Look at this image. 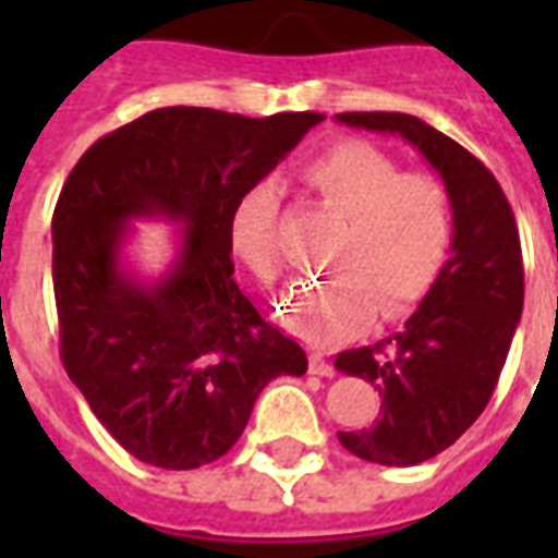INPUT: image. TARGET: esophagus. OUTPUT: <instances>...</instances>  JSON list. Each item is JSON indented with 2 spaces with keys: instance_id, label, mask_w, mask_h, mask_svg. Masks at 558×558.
Here are the masks:
<instances>
[{
  "instance_id": "34e87169",
  "label": "esophagus",
  "mask_w": 558,
  "mask_h": 558,
  "mask_svg": "<svg viewBox=\"0 0 558 558\" xmlns=\"http://www.w3.org/2000/svg\"><path fill=\"white\" fill-rule=\"evenodd\" d=\"M311 374L335 376V364L326 362V355H323V352H314V355H311Z\"/></svg>"
}]
</instances>
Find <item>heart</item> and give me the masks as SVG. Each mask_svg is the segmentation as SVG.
Here are the masks:
<instances>
[{
    "instance_id": "b5f03b06",
    "label": "heart",
    "mask_w": 558,
    "mask_h": 558,
    "mask_svg": "<svg viewBox=\"0 0 558 558\" xmlns=\"http://www.w3.org/2000/svg\"><path fill=\"white\" fill-rule=\"evenodd\" d=\"M304 184L347 218L331 275L283 299V323L314 343H340L374 323L383 307L398 319L433 290L451 251L454 211L439 179L403 172L400 160L367 140H340L302 167ZM230 244L259 283H278V199L251 187L230 215Z\"/></svg>"
}]
</instances>
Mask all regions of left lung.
<instances>
[{"instance_id": "1", "label": "left lung", "mask_w": 558, "mask_h": 558, "mask_svg": "<svg viewBox=\"0 0 558 558\" xmlns=\"http://www.w3.org/2000/svg\"><path fill=\"white\" fill-rule=\"evenodd\" d=\"M338 122L400 134L451 196V259L395 338L347 350L335 367L379 388L374 427L338 433L350 454L415 466L454 445L490 403L523 314V254L514 211L472 151L418 116L340 113Z\"/></svg>"}]
</instances>
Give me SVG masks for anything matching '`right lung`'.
I'll list each match as a JSON object with an SVG mask.
<instances>
[{
  "mask_svg": "<svg viewBox=\"0 0 558 558\" xmlns=\"http://www.w3.org/2000/svg\"><path fill=\"white\" fill-rule=\"evenodd\" d=\"M323 113L247 119L163 107L86 148L53 211L59 355L116 442L143 463L196 469L239 442L259 391L307 355L232 278L230 215ZM182 222L167 279L118 266L126 220Z\"/></svg>",
  "mask_w": 558,
  "mask_h": 558,
  "instance_id": "right-lung-1",
  "label": "right lung"
}]
</instances>
